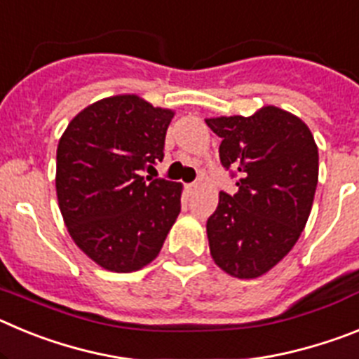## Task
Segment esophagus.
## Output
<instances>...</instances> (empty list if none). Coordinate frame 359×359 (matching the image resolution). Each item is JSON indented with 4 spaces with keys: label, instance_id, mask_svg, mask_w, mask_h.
<instances>
[{
    "label": "esophagus",
    "instance_id": "34e87169",
    "mask_svg": "<svg viewBox=\"0 0 359 359\" xmlns=\"http://www.w3.org/2000/svg\"><path fill=\"white\" fill-rule=\"evenodd\" d=\"M185 189H187V192H189V194H194V192H198L199 183H189V185H187Z\"/></svg>",
    "mask_w": 359,
    "mask_h": 359
}]
</instances>
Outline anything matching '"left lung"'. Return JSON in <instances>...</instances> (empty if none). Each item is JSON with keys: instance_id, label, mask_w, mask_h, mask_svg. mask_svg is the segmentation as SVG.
Here are the masks:
<instances>
[{"instance_id": "obj_1", "label": "left lung", "mask_w": 359, "mask_h": 359, "mask_svg": "<svg viewBox=\"0 0 359 359\" xmlns=\"http://www.w3.org/2000/svg\"><path fill=\"white\" fill-rule=\"evenodd\" d=\"M219 158L236 177L207 221L215 264L239 278L264 275L290 253L311 214L318 147L298 116L266 106L252 116L208 118Z\"/></svg>"}]
</instances>
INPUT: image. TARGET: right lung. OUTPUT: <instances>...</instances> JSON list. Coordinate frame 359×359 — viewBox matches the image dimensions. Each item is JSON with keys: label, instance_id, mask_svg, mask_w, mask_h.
Returning a JSON list of instances; mask_svg holds the SVG:
<instances>
[{"label": "right lung", "instance_id": "add662e5", "mask_svg": "<svg viewBox=\"0 0 359 359\" xmlns=\"http://www.w3.org/2000/svg\"><path fill=\"white\" fill-rule=\"evenodd\" d=\"M172 116L136 95H118L81 111L59 140V208L75 244L104 269L147 266L182 210L180 183L142 176L163 160Z\"/></svg>", "mask_w": 359, "mask_h": 359}]
</instances>
